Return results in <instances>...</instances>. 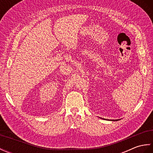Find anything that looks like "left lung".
Returning a JSON list of instances; mask_svg holds the SVG:
<instances>
[{
	"label": "left lung",
	"mask_w": 153,
	"mask_h": 153,
	"mask_svg": "<svg viewBox=\"0 0 153 153\" xmlns=\"http://www.w3.org/2000/svg\"><path fill=\"white\" fill-rule=\"evenodd\" d=\"M113 121H114V120H113Z\"/></svg>",
	"instance_id": "1"
}]
</instances>
